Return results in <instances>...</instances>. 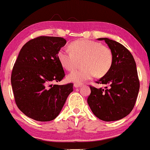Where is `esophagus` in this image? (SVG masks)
I'll use <instances>...</instances> for the list:
<instances>
[{"mask_svg": "<svg viewBox=\"0 0 150 150\" xmlns=\"http://www.w3.org/2000/svg\"><path fill=\"white\" fill-rule=\"evenodd\" d=\"M82 86V84H80V83H75L74 84V87L75 88H79V87H81Z\"/></svg>", "mask_w": 150, "mask_h": 150, "instance_id": "34e87169", "label": "esophagus"}]
</instances>
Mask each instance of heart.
Here are the masks:
<instances>
[{
  "label": "heart",
  "mask_w": 150,
  "mask_h": 150,
  "mask_svg": "<svg viewBox=\"0 0 150 150\" xmlns=\"http://www.w3.org/2000/svg\"><path fill=\"white\" fill-rule=\"evenodd\" d=\"M70 50L62 48L57 53L61 64L67 70L78 67L84 59V68L72 71L67 76L71 82L81 83L96 76L101 78L109 72L113 64V53L109 47L88 39H78L70 44Z\"/></svg>",
  "instance_id": "b5f03b06"
}]
</instances>
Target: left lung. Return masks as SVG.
I'll list each match as a JSON object with an SVG mask.
<instances>
[{"mask_svg": "<svg viewBox=\"0 0 150 150\" xmlns=\"http://www.w3.org/2000/svg\"><path fill=\"white\" fill-rule=\"evenodd\" d=\"M104 40L113 53L109 72L96 83L108 85L105 89L90 86L91 93L88 103L96 117L105 121H117L130 113L139 90L136 62L124 45L108 38Z\"/></svg>", "mask_w": 150, "mask_h": 150, "instance_id": "left-lung-1", "label": "left lung"}]
</instances>
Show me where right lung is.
Returning a JSON list of instances; mask_svg holds the SVG:
<instances>
[{"label":"right lung","mask_w":150,"mask_h":150,"mask_svg":"<svg viewBox=\"0 0 150 150\" xmlns=\"http://www.w3.org/2000/svg\"><path fill=\"white\" fill-rule=\"evenodd\" d=\"M64 38L41 36L21 48L11 73L14 99L20 111L38 121H50L59 115L73 83L52 85L64 77L57 57L66 44Z\"/></svg>","instance_id":"right-lung-1"}]
</instances>
